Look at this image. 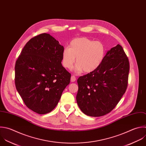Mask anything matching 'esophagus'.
Instances as JSON below:
<instances>
[{
    "mask_svg": "<svg viewBox=\"0 0 146 146\" xmlns=\"http://www.w3.org/2000/svg\"><path fill=\"white\" fill-rule=\"evenodd\" d=\"M76 80V77H75L74 76H72L71 77V79H70L71 82H74Z\"/></svg>",
    "mask_w": 146,
    "mask_h": 146,
    "instance_id": "34e87169",
    "label": "esophagus"
}]
</instances>
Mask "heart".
<instances>
[{"label": "heart", "mask_w": 146, "mask_h": 146, "mask_svg": "<svg viewBox=\"0 0 146 146\" xmlns=\"http://www.w3.org/2000/svg\"><path fill=\"white\" fill-rule=\"evenodd\" d=\"M106 53V47L100 41H94L86 37L74 38L71 40L69 48L65 47L62 53V66L70 69L75 62V71L90 73L103 63Z\"/></svg>", "instance_id": "obj_1"}]
</instances>
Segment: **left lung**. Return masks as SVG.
<instances>
[{
    "label": "left lung",
    "instance_id": "8db88e82",
    "mask_svg": "<svg viewBox=\"0 0 146 146\" xmlns=\"http://www.w3.org/2000/svg\"><path fill=\"white\" fill-rule=\"evenodd\" d=\"M129 62L122 46L116 45L107 52L102 65L77 80V104L85 115L104 116L112 111L125 93Z\"/></svg>",
    "mask_w": 146,
    "mask_h": 146
}]
</instances>
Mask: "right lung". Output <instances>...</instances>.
I'll use <instances>...</instances> for the list:
<instances>
[{"label": "right lung", "mask_w": 146, "mask_h": 146, "mask_svg": "<svg viewBox=\"0 0 146 146\" xmlns=\"http://www.w3.org/2000/svg\"><path fill=\"white\" fill-rule=\"evenodd\" d=\"M64 49L50 34H40L30 39L16 61L15 84L24 103L40 115L53 111L71 74L62 65Z\"/></svg>", "instance_id": "obj_1"}]
</instances>
